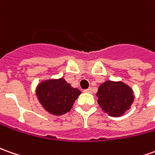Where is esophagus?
I'll return each mask as SVG.
<instances>
[{"mask_svg": "<svg viewBox=\"0 0 155 155\" xmlns=\"http://www.w3.org/2000/svg\"><path fill=\"white\" fill-rule=\"evenodd\" d=\"M84 93H87V94H91L92 93V88L89 87L87 89H86V90H84Z\"/></svg>", "mask_w": 155, "mask_h": 155, "instance_id": "esophagus-1", "label": "esophagus"}]
</instances>
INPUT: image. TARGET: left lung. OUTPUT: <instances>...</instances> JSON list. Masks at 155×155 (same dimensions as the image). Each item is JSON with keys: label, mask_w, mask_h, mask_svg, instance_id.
I'll return each mask as SVG.
<instances>
[{"label": "left lung", "mask_w": 155, "mask_h": 155, "mask_svg": "<svg viewBox=\"0 0 155 155\" xmlns=\"http://www.w3.org/2000/svg\"><path fill=\"white\" fill-rule=\"evenodd\" d=\"M98 103L110 117H120L130 108L134 102V92L123 81H106L99 86Z\"/></svg>", "instance_id": "obj_1"}]
</instances>
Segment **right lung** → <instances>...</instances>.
<instances>
[{
	"label": "right lung",
	"instance_id": "obj_1",
	"mask_svg": "<svg viewBox=\"0 0 155 155\" xmlns=\"http://www.w3.org/2000/svg\"><path fill=\"white\" fill-rule=\"evenodd\" d=\"M81 94L63 78L42 81L36 88V95L43 108L55 116L68 112Z\"/></svg>",
	"mask_w": 155,
	"mask_h": 155
}]
</instances>
